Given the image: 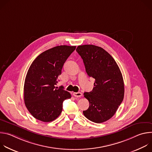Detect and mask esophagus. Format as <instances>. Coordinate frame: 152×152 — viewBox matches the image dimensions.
Returning <instances> with one entry per match:
<instances>
[{"mask_svg":"<svg viewBox=\"0 0 152 152\" xmlns=\"http://www.w3.org/2000/svg\"><path fill=\"white\" fill-rule=\"evenodd\" d=\"M73 95L76 97H82V94L80 92H78V93H73Z\"/></svg>","mask_w":152,"mask_h":152,"instance_id":"obj_1","label":"esophagus"}]
</instances>
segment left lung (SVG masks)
I'll use <instances>...</instances> for the list:
<instances>
[{"label":"left lung","instance_id":"obj_1","mask_svg":"<svg viewBox=\"0 0 152 152\" xmlns=\"http://www.w3.org/2000/svg\"><path fill=\"white\" fill-rule=\"evenodd\" d=\"M76 50L83 59L86 73L95 79L93 90L83 94L90 103L83 115L93 122L103 123L115 114L123 102L122 74L114 59L103 48L85 45L79 46Z\"/></svg>","mask_w":152,"mask_h":152}]
</instances>
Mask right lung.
<instances>
[{"instance_id": "1", "label": "right lung", "mask_w": 152, "mask_h": 152, "mask_svg": "<svg viewBox=\"0 0 152 152\" xmlns=\"http://www.w3.org/2000/svg\"><path fill=\"white\" fill-rule=\"evenodd\" d=\"M76 46H58L45 51L32 62L24 84V100L29 112L43 122L55 120L61 114L64 100L71 98L62 86H55L64 64Z\"/></svg>"}]
</instances>
